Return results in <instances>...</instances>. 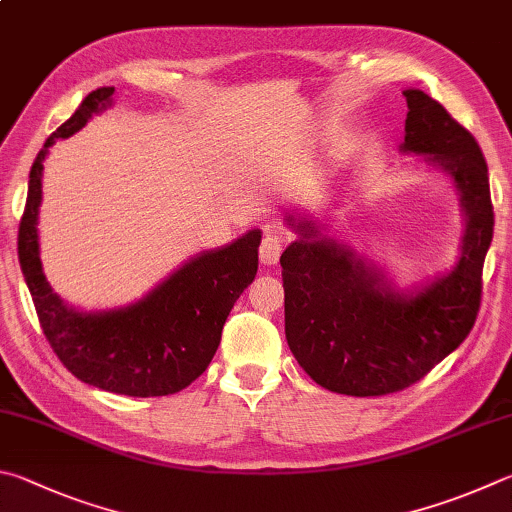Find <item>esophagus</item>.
Wrapping results in <instances>:
<instances>
[{
    "label": "esophagus",
    "mask_w": 512,
    "mask_h": 512,
    "mask_svg": "<svg viewBox=\"0 0 512 512\" xmlns=\"http://www.w3.org/2000/svg\"><path fill=\"white\" fill-rule=\"evenodd\" d=\"M282 250H284V237L268 230L262 239V244H259V259H262V264L266 266L277 264L280 262Z\"/></svg>",
    "instance_id": "esophagus-1"
}]
</instances>
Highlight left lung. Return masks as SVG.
Returning a JSON list of instances; mask_svg holds the SVG:
<instances>
[{"label":"left lung","instance_id":"left-lung-1","mask_svg":"<svg viewBox=\"0 0 512 512\" xmlns=\"http://www.w3.org/2000/svg\"><path fill=\"white\" fill-rule=\"evenodd\" d=\"M403 96L410 111L401 150L425 154L461 194V257L439 280L401 293L311 221L295 226L288 217L300 239L280 257L286 340L306 374L336 394L385 396L414 385L468 338L479 313L483 259L495 226L486 159L443 105L421 89H405Z\"/></svg>","mask_w":512,"mask_h":512}]
</instances>
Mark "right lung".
Returning <instances> with one entry per match:
<instances>
[{"label":"right lung","mask_w":512,"mask_h":512,"mask_svg":"<svg viewBox=\"0 0 512 512\" xmlns=\"http://www.w3.org/2000/svg\"><path fill=\"white\" fill-rule=\"evenodd\" d=\"M114 87H100L82 100L67 123L46 138L29 174V197L17 235V255L40 327L55 356L82 383L125 396L176 394L208 369L221 329L237 297L257 275L262 232L217 250H203L154 291L123 309L82 313L69 309L46 282L37 244L44 159L55 138H69L111 105Z\"/></svg>","instance_id":"1"}]
</instances>
